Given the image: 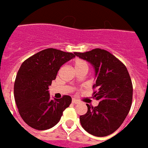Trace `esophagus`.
<instances>
[{"mask_svg":"<svg viewBox=\"0 0 148 148\" xmlns=\"http://www.w3.org/2000/svg\"><path fill=\"white\" fill-rule=\"evenodd\" d=\"M79 102H80V101H79L78 99H72V103H73V104H78Z\"/></svg>","mask_w":148,"mask_h":148,"instance_id":"esophagus-1","label":"esophagus"}]
</instances>
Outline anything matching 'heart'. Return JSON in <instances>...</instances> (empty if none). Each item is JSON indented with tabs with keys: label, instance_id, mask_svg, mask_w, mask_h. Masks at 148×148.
Wrapping results in <instances>:
<instances>
[{
	"label": "heart",
	"instance_id": "1",
	"mask_svg": "<svg viewBox=\"0 0 148 148\" xmlns=\"http://www.w3.org/2000/svg\"><path fill=\"white\" fill-rule=\"evenodd\" d=\"M73 65H74V67L76 70H78V69H81L82 67H86L88 68V66H87V63L83 61L82 59H79V58H76V59L73 61Z\"/></svg>",
	"mask_w": 148,
	"mask_h": 148
}]
</instances>
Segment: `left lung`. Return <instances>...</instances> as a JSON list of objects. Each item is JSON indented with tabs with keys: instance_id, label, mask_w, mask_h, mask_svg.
<instances>
[{
	"instance_id": "1",
	"label": "left lung",
	"mask_w": 148,
	"mask_h": 148,
	"mask_svg": "<svg viewBox=\"0 0 148 148\" xmlns=\"http://www.w3.org/2000/svg\"><path fill=\"white\" fill-rule=\"evenodd\" d=\"M76 55L94 66L96 81L93 98L95 107L87 105V112L80 116L82 128L96 137H105L121 126L130 110L133 84L127 67L115 56L105 49H95Z\"/></svg>"
}]
</instances>
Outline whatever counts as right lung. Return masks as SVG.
I'll return each instance as SVG.
<instances>
[{"label":"right lung","mask_w":148,"mask_h":148,"mask_svg":"<svg viewBox=\"0 0 148 148\" xmlns=\"http://www.w3.org/2000/svg\"><path fill=\"white\" fill-rule=\"evenodd\" d=\"M75 57L76 53L47 49L29 57L20 66L14 81V100L22 119L31 128H53L71 103L69 95L52 99L49 86L62 65Z\"/></svg>","instance_id":"add662e5"}]
</instances>
